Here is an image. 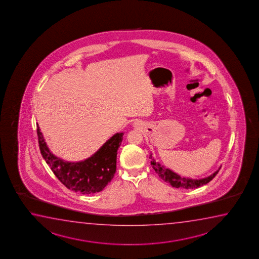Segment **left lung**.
Listing matches in <instances>:
<instances>
[{"label": "left lung", "instance_id": "obj_1", "mask_svg": "<svg viewBox=\"0 0 259 259\" xmlns=\"http://www.w3.org/2000/svg\"><path fill=\"white\" fill-rule=\"evenodd\" d=\"M150 159H151V166L160 179H163L165 182L171 185L173 187L184 188V189H193V188L201 187L203 185H206L214 178L215 176L217 175V173L219 172L220 168H221L220 167L219 169L216 170L213 174H211V176L204 178V179H188V178H182L175 172L170 170L169 168L164 167L159 162H156L155 159L152 158L151 154L150 155Z\"/></svg>", "mask_w": 259, "mask_h": 259}]
</instances>
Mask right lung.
I'll return each instance as SVG.
<instances>
[{
  "label": "right lung",
  "instance_id": "obj_1",
  "mask_svg": "<svg viewBox=\"0 0 259 259\" xmlns=\"http://www.w3.org/2000/svg\"><path fill=\"white\" fill-rule=\"evenodd\" d=\"M36 133L41 154L56 178L68 189L82 195H92L102 191L114 178L123 133L115 134L92 157L78 162L65 161L54 155L45 142L38 124Z\"/></svg>",
  "mask_w": 259,
  "mask_h": 259
}]
</instances>
